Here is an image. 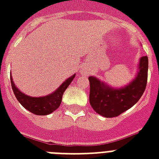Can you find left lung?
<instances>
[{
    "mask_svg": "<svg viewBox=\"0 0 159 159\" xmlns=\"http://www.w3.org/2000/svg\"><path fill=\"white\" fill-rule=\"evenodd\" d=\"M148 60L143 56L139 60L137 77L125 87L114 89L95 77H89L90 104L96 112L112 118L131 108L140 99L148 80Z\"/></svg>",
    "mask_w": 159,
    "mask_h": 159,
    "instance_id": "left-lung-1",
    "label": "left lung"
}]
</instances>
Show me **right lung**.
Masks as SVG:
<instances>
[{
    "label": "right lung",
    "mask_w": 159,
    "mask_h": 159,
    "mask_svg": "<svg viewBox=\"0 0 159 159\" xmlns=\"http://www.w3.org/2000/svg\"><path fill=\"white\" fill-rule=\"evenodd\" d=\"M74 77L75 74L72 75L69 78H67L53 93L50 94L49 96H47V97H32L22 93L15 86L11 77V83L16 99L18 100V102L26 110H28L31 113L37 115V116H46V115L53 112L55 110H57L59 107L61 102H62L63 92L67 89Z\"/></svg>",
    "instance_id": "add662e5"
}]
</instances>
